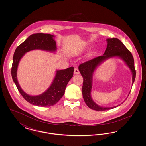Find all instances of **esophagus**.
<instances>
[{
	"mask_svg": "<svg viewBox=\"0 0 146 146\" xmlns=\"http://www.w3.org/2000/svg\"><path fill=\"white\" fill-rule=\"evenodd\" d=\"M74 74H79V70L77 68H75L74 70Z\"/></svg>",
	"mask_w": 146,
	"mask_h": 146,
	"instance_id": "obj_1",
	"label": "esophagus"
}]
</instances>
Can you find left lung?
Wrapping results in <instances>:
<instances>
[{
	"instance_id": "1",
	"label": "left lung",
	"mask_w": 146,
	"mask_h": 146,
	"mask_svg": "<svg viewBox=\"0 0 146 146\" xmlns=\"http://www.w3.org/2000/svg\"><path fill=\"white\" fill-rule=\"evenodd\" d=\"M106 40L107 42V48L103 55L92 58L80 64L79 66V70L82 76L83 77L82 92L84 100L90 108L97 111L110 110L121 104L111 107H104L98 106L92 99L91 92L92 86L93 74L98 66L108 58L119 57L124 61L125 64L132 72V84L136 77V70L135 69L133 57L130 51L125 47L123 43L117 38L107 39Z\"/></svg>"
}]
</instances>
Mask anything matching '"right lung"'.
<instances>
[{
	"label": "right lung",
	"instance_id": "add662e5",
	"mask_svg": "<svg viewBox=\"0 0 146 146\" xmlns=\"http://www.w3.org/2000/svg\"><path fill=\"white\" fill-rule=\"evenodd\" d=\"M53 35L36 33L31 35L15 50L11 68V76L14 83L23 97L31 104L40 107L51 106L56 104L62 97L67 85L73 76L74 67L57 70L54 80L50 86L42 94L36 96L29 95L21 89L17 79L19 63L24 55L33 50H42L55 52L57 49Z\"/></svg>",
	"mask_w": 146,
	"mask_h": 146
}]
</instances>
